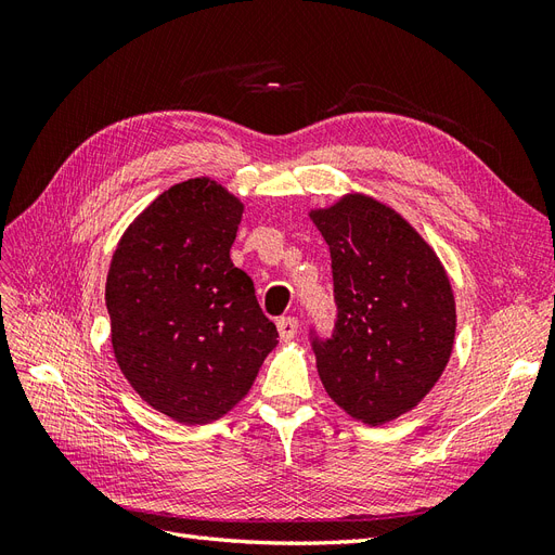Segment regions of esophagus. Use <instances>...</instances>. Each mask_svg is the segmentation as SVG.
I'll use <instances>...</instances> for the list:
<instances>
[{"label":"esophagus","mask_w":555,"mask_h":555,"mask_svg":"<svg viewBox=\"0 0 555 555\" xmlns=\"http://www.w3.org/2000/svg\"><path fill=\"white\" fill-rule=\"evenodd\" d=\"M298 331V319L296 317H282L278 319V333L280 340H292Z\"/></svg>","instance_id":"1"}]
</instances>
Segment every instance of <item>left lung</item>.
Returning a JSON list of instances; mask_svg holds the SVG:
<instances>
[{
	"label": "left lung",
	"mask_w": 555,
	"mask_h": 555,
	"mask_svg": "<svg viewBox=\"0 0 555 555\" xmlns=\"http://www.w3.org/2000/svg\"><path fill=\"white\" fill-rule=\"evenodd\" d=\"M331 249L333 338L314 343L328 398L365 426L389 424L422 402L451 359L456 300L435 249L384 201L347 192L312 208Z\"/></svg>",
	"instance_id": "obj_1"
}]
</instances>
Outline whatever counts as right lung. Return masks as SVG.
I'll return each instance as SVG.
<instances>
[{
	"mask_svg": "<svg viewBox=\"0 0 555 555\" xmlns=\"http://www.w3.org/2000/svg\"><path fill=\"white\" fill-rule=\"evenodd\" d=\"M243 210L212 178L178 182L127 227L108 266L115 361L141 400L178 424L231 412L278 345L255 284L229 257Z\"/></svg>",
	"mask_w": 555,
	"mask_h": 555,
	"instance_id": "add662e5",
	"label": "right lung"
}]
</instances>
